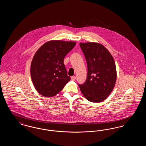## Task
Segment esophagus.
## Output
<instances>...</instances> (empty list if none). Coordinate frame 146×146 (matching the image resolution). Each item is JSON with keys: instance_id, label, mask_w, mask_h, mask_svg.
Returning <instances> with one entry per match:
<instances>
[{"instance_id": "obj_1", "label": "esophagus", "mask_w": 146, "mask_h": 146, "mask_svg": "<svg viewBox=\"0 0 146 146\" xmlns=\"http://www.w3.org/2000/svg\"><path fill=\"white\" fill-rule=\"evenodd\" d=\"M76 80V76H73L71 77V80L72 81H74Z\"/></svg>"}]
</instances>
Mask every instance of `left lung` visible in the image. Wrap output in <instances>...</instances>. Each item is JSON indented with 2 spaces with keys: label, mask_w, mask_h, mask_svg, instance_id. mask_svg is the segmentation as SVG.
I'll use <instances>...</instances> for the list:
<instances>
[{
  "label": "left lung",
  "mask_w": 146,
  "mask_h": 146,
  "mask_svg": "<svg viewBox=\"0 0 146 146\" xmlns=\"http://www.w3.org/2000/svg\"><path fill=\"white\" fill-rule=\"evenodd\" d=\"M88 66L84 83L78 84L85 97L92 102H101L111 94L115 84L117 71L114 60L104 46L96 42L80 43Z\"/></svg>",
  "instance_id": "obj_1"
}]
</instances>
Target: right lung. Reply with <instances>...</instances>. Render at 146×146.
Masks as SVG:
<instances>
[{
    "label": "right lung",
    "mask_w": 146,
    "mask_h": 146,
    "mask_svg": "<svg viewBox=\"0 0 146 146\" xmlns=\"http://www.w3.org/2000/svg\"><path fill=\"white\" fill-rule=\"evenodd\" d=\"M76 44L73 42L52 40L45 43L36 52L31 63V76L40 94L54 96L70 80L63 60Z\"/></svg>",
    "instance_id": "right-lung-1"
}]
</instances>
